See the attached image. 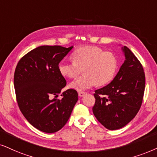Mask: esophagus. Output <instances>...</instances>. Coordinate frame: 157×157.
<instances>
[{
	"label": "esophagus",
	"instance_id": "34e87169",
	"mask_svg": "<svg viewBox=\"0 0 157 157\" xmlns=\"http://www.w3.org/2000/svg\"><path fill=\"white\" fill-rule=\"evenodd\" d=\"M85 93H86L83 92V91H80V92H78V95H79V96L82 97L83 96H85Z\"/></svg>",
	"mask_w": 157,
	"mask_h": 157
}]
</instances>
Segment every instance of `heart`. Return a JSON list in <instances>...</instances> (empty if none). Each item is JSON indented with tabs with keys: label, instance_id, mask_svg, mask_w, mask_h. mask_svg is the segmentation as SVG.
<instances>
[{
	"label": "heart",
	"instance_id": "1",
	"mask_svg": "<svg viewBox=\"0 0 157 157\" xmlns=\"http://www.w3.org/2000/svg\"><path fill=\"white\" fill-rule=\"evenodd\" d=\"M72 62H61L59 70L62 76L75 78L83 69L85 75L69 85L71 88L78 91L112 82L119 67L118 59L114 53L95 46L79 48L72 53Z\"/></svg>",
	"mask_w": 157,
	"mask_h": 157
}]
</instances>
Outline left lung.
Instances as JSON below:
<instances>
[{
	"label": "left lung",
	"mask_w": 157,
	"mask_h": 157,
	"mask_svg": "<svg viewBox=\"0 0 157 157\" xmlns=\"http://www.w3.org/2000/svg\"><path fill=\"white\" fill-rule=\"evenodd\" d=\"M125 61L109 84L95 90L93 112L102 125L118 130L133 119L141 106L146 77L141 63L128 47Z\"/></svg>",
	"instance_id": "left-lung-1"
}]
</instances>
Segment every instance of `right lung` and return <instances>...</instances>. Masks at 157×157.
<instances>
[{
  "mask_svg": "<svg viewBox=\"0 0 157 157\" xmlns=\"http://www.w3.org/2000/svg\"><path fill=\"white\" fill-rule=\"evenodd\" d=\"M61 45H42L21 57L13 76L16 98L24 117L40 131L53 133L68 121L78 94L68 89L56 97L67 85L59 70V62L72 49Z\"/></svg>",
  "mask_w": 157,
  "mask_h": 157,
  "instance_id": "right-lung-1",
  "label": "right lung"
}]
</instances>
